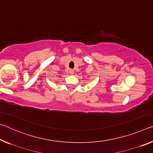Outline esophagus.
Listing matches in <instances>:
<instances>
[{
  "mask_svg": "<svg viewBox=\"0 0 153 153\" xmlns=\"http://www.w3.org/2000/svg\"><path fill=\"white\" fill-rule=\"evenodd\" d=\"M69 74H71V75H74V71L73 69H70L69 70Z\"/></svg>",
  "mask_w": 153,
  "mask_h": 153,
  "instance_id": "34e87169",
  "label": "esophagus"
}]
</instances>
